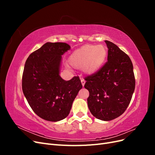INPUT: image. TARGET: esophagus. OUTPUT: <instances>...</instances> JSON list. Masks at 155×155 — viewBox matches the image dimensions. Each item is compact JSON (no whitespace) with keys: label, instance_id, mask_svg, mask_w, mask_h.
<instances>
[{"label":"esophagus","instance_id":"obj_1","mask_svg":"<svg viewBox=\"0 0 155 155\" xmlns=\"http://www.w3.org/2000/svg\"><path fill=\"white\" fill-rule=\"evenodd\" d=\"M81 84H82L83 87H84V85H85V79H81Z\"/></svg>","mask_w":155,"mask_h":155}]
</instances>
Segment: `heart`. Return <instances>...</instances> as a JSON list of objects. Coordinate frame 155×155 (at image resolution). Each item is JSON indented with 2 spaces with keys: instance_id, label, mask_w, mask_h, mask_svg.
Wrapping results in <instances>:
<instances>
[{
  "instance_id": "1",
  "label": "heart",
  "mask_w": 155,
  "mask_h": 155,
  "mask_svg": "<svg viewBox=\"0 0 155 155\" xmlns=\"http://www.w3.org/2000/svg\"><path fill=\"white\" fill-rule=\"evenodd\" d=\"M107 49L104 45H85L70 54L68 61L72 67L82 69L86 74L96 73L105 63Z\"/></svg>"
}]
</instances>
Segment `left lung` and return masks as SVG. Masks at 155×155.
<instances>
[{"label":"left lung","mask_w":155,"mask_h":155,"mask_svg":"<svg viewBox=\"0 0 155 155\" xmlns=\"http://www.w3.org/2000/svg\"><path fill=\"white\" fill-rule=\"evenodd\" d=\"M108 61L98 71L88 76L85 88L89 92L88 109L96 118L110 121L122 114L135 88L133 65L129 56L118 46L105 41Z\"/></svg>","instance_id":"obj_1"}]
</instances>
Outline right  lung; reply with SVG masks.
Returning a JSON list of instances; mask_svg holds the SVG:
<instances>
[{
    "mask_svg": "<svg viewBox=\"0 0 155 155\" xmlns=\"http://www.w3.org/2000/svg\"><path fill=\"white\" fill-rule=\"evenodd\" d=\"M70 49L67 43L48 42L26 61L22 91L31 109L45 120L58 121L67 118L82 88L79 77L65 81L59 75L62 55Z\"/></svg>",
    "mask_w": 155,
    "mask_h": 155,
    "instance_id": "1",
    "label": "right lung"
}]
</instances>
